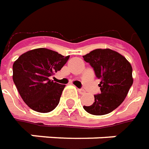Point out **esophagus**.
I'll use <instances>...</instances> for the list:
<instances>
[{
	"label": "esophagus",
	"mask_w": 149,
	"mask_h": 149,
	"mask_svg": "<svg viewBox=\"0 0 149 149\" xmlns=\"http://www.w3.org/2000/svg\"><path fill=\"white\" fill-rule=\"evenodd\" d=\"M79 94H81V95H83V94L86 93V92H85V91L83 89H79Z\"/></svg>",
	"instance_id": "1"
}]
</instances>
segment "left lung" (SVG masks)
<instances>
[{"label":"left lung","mask_w":149,"mask_h":149,"mask_svg":"<svg viewBox=\"0 0 149 149\" xmlns=\"http://www.w3.org/2000/svg\"><path fill=\"white\" fill-rule=\"evenodd\" d=\"M83 57L100 79L101 91L95 95L93 104L83 108L95 116L110 113L123 103L133 83L132 65L125 57L111 49H94Z\"/></svg>","instance_id":"8db88e82"}]
</instances>
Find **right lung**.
<instances>
[{
	"mask_svg": "<svg viewBox=\"0 0 149 149\" xmlns=\"http://www.w3.org/2000/svg\"><path fill=\"white\" fill-rule=\"evenodd\" d=\"M70 56L46 48L22 54L13 65V79L23 101L38 112L47 113L59 103L66 85L49 79L62 69Z\"/></svg>",
	"mask_w": 149,
	"mask_h": 149,
	"instance_id": "right-lung-1",
	"label": "right lung"
}]
</instances>
